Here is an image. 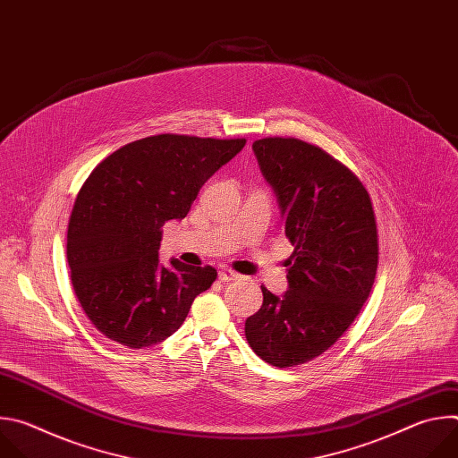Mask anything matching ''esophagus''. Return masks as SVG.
<instances>
[{"mask_svg":"<svg viewBox=\"0 0 458 458\" xmlns=\"http://www.w3.org/2000/svg\"><path fill=\"white\" fill-rule=\"evenodd\" d=\"M219 279H221L223 283H230V281H235V279H239V274H235L233 270L223 268V270L219 272Z\"/></svg>","mask_w":458,"mask_h":458,"instance_id":"1","label":"esophagus"}]
</instances>
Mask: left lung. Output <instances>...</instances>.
Instances as JSON below:
<instances>
[{
    "mask_svg": "<svg viewBox=\"0 0 458 458\" xmlns=\"http://www.w3.org/2000/svg\"><path fill=\"white\" fill-rule=\"evenodd\" d=\"M251 148L295 250L288 290L260 286L263 306L244 334L260 359L288 368L332 348L366 302L378 263L375 214L357 175L318 147L267 138Z\"/></svg>",
    "mask_w": 458,
    "mask_h": 458,
    "instance_id": "8db88e82",
    "label": "left lung"
}]
</instances>
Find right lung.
I'll use <instances>...</instances> for the list:
<instances>
[{"label": "right lung", "mask_w": 458, "mask_h": 458, "mask_svg": "<svg viewBox=\"0 0 458 458\" xmlns=\"http://www.w3.org/2000/svg\"><path fill=\"white\" fill-rule=\"evenodd\" d=\"M244 145L161 134L121 147L89 175L71 216L67 259L80 304L106 339L134 350L159 344L212 286V267L159 263L163 225L184 219L201 186Z\"/></svg>", "instance_id": "1"}]
</instances>
